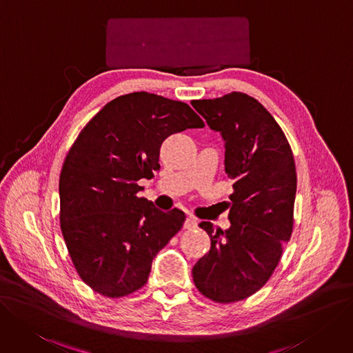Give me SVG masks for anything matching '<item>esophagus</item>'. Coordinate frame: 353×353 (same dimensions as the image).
I'll use <instances>...</instances> for the list:
<instances>
[{
	"label": "esophagus",
	"mask_w": 353,
	"mask_h": 353,
	"mask_svg": "<svg viewBox=\"0 0 353 353\" xmlns=\"http://www.w3.org/2000/svg\"><path fill=\"white\" fill-rule=\"evenodd\" d=\"M198 227V221L194 219V218H186V221H185V228L186 230H194Z\"/></svg>",
	"instance_id": "1"
}]
</instances>
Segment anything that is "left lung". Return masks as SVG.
I'll list each match as a JSON object with an SVG mask.
<instances>
[{
  "label": "left lung",
  "instance_id": "left-lung-1",
  "mask_svg": "<svg viewBox=\"0 0 353 353\" xmlns=\"http://www.w3.org/2000/svg\"><path fill=\"white\" fill-rule=\"evenodd\" d=\"M192 104L223 135L225 173L234 180L231 227L223 231L206 221L199 224L211 239V249L193 266V282L215 303H237L270 279L291 239L294 154L278 122L250 96L232 91Z\"/></svg>",
  "mask_w": 353,
  "mask_h": 353
}]
</instances>
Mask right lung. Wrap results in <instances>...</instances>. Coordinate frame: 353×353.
I'll list each match as a JSON object with an SVG mask.
<instances>
[{
  "instance_id": "right-lung-1",
  "label": "right lung",
  "mask_w": 353,
  "mask_h": 353,
  "mask_svg": "<svg viewBox=\"0 0 353 353\" xmlns=\"http://www.w3.org/2000/svg\"><path fill=\"white\" fill-rule=\"evenodd\" d=\"M203 126L189 104L135 91L109 101L78 134L59 174V224L78 276L91 290L122 298L147 283L152 259L186 215L139 198L138 181L160 168L167 137Z\"/></svg>"
}]
</instances>
